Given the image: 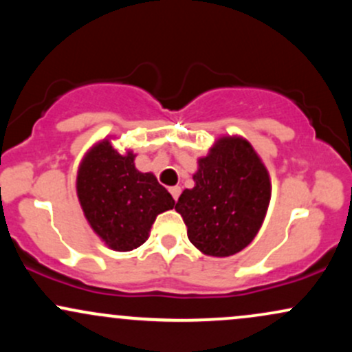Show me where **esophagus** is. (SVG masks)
<instances>
[{
    "instance_id": "1",
    "label": "esophagus",
    "mask_w": 352,
    "mask_h": 352,
    "mask_svg": "<svg viewBox=\"0 0 352 352\" xmlns=\"http://www.w3.org/2000/svg\"><path fill=\"white\" fill-rule=\"evenodd\" d=\"M168 190H170V193H172L173 200H179V197H180V192H182V188L179 187V185H175V187H170V188H168Z\"/></svg>"
}]
</instances>
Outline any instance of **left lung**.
Returning a JSON list of instances; mask_svg holds the SVG:
<instances>
[{
  "label": "left lung",
  "mask_w": 352,
  "mask_h": 352,
  "mask_svg": "<svg viewBox=\"0 0 352 352\" xmlns=\"http://www.w3.org/2000/svg\"><path fill=\"white\" fill-rule=\"evenodd\" d=\"M193 182L175 205L192 245L221 258L252 243L272 197L268 170L252 145L241 137H221L199 160Z\"/></svg>",
  "instance_id": "1"
}]
</instances>
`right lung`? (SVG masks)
<instances>
[{
	"instance_id": "right-lung-1",
	"label": "right lung",
	"mask_w": 352,
	"mask_h": 352,
	"mask_svg": "<svg viewBox=\"0 0 352 352\" xmlns=\"http://www.w3.org/2000/svg\"><path fill=\"white\" fill-rule=\"evenodd\" d=\"M135 155H120L102 140L84 157L78 173V197L92 230L116 252H131L147 240L159 213L175 205L152 173L134 165Z\"/></svg>"
}]
</instances>
